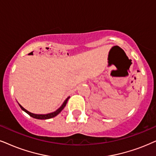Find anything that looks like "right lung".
I'll use <instances>...</instances> for the list:
<instances>
[{
  "mask_svg": "<svg viewBox=\"0 0 156 156\" xmlns=\"http://www.w3.org/2000/svg\"><path fill=\"white\" fill-rule=\"evenodd\" d=\"M69 98H70V96H69V97H68V98H66V101L63 102V104H62V105L58 109H57L56 111L54 112H52V113L47 114H36L31 113V112H29V111H27V109H25L22 106L20 105V104H19V106H20V107H21V109H22L23 111H24L26 113L28 114L30 116V117L34 118V119H50V118L55 117V116H57L58 114L60 113V112L62 111V110L64 109L65 106H66V104H67V102H68V100L69 99Z\"/></svg>",
  "mask_w": 156,
  "mask_h": 156,
  "instance_id": "obj_1",
  "label": "right lung"
}]
</instances>
